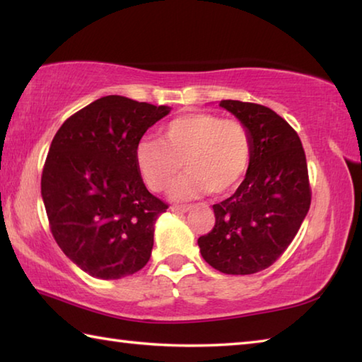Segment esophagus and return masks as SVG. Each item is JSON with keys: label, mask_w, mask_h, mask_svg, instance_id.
Segmentation results:
<instances>
[{"label": "esophagus", "mask_w": 362, "mask_h": 362, "mask_svg": "<svg viewBox=\"0 0 362 362\" xmlns=\"http://www.w3.org/2000/svg\"><path fill=\"white\" fill-rule=\"evenodd\" d=\"M192 207H193L192 204H180V206H173L170 209H173L174 212H188Z\"/></svg>", "instance_id": "1"}]
</instances>
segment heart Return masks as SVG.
Segmentation results:
<instances>
[{"label":"heart","mask_w":362,"mask_h":362,"mask_svg":"<svg viewBox=\"0 0 362 362\" xmlns=\"http://www.w3.org/2000/svg\"><path fill=\"white\" fill-rule=\"evenodd\" d=\"M250 159L249 127L214 113L177 116L161 127L159 140H140L136 146L139 173L155 193L173 188L183 164L188 175L177 188L179 198L231 193L246 175Z\"/></svg>","instance_id":"obj_1"}]
</instances>
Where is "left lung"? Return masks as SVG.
<instances>
[{
	"label": "left lung",
	"mask_w": 362,
	"mask_h": 362,
	"mask_svg": "<svg viewBox=\"0 0 362 362\" xmlns=\"http://www.w3.org/2000/svg\"><path fill=\"white\" fill-rule=\"evenodd\" d=\"M249 127L252 159L241 185L214 204L216 225L198 246L225 274H252L273 265L289 247L311 204L305 150L298 134L272 108L222 100Z\"/></svg>",
	"instance_id": "1"
}]
</instances>
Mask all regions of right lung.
<instances>
[{
	"label": "right lung",
	"mask_w": 362,
	"mask_h": 362,
	"mask_svg": "<svg viewBox=\"0 0 362 362\" xmlns=\"http://www.w3.org/2000/svg\"><path fill=\"white\" fill-rule=\"evenodd\" d=\"M169 112L107 95L71 115L52 139L41 175L49 226L90 276L119 279L150 260L155 222L169 206L146 189L136 146Z\"/></svg>",
	"instance_id": "right-lung-1"
}]
</instances>
